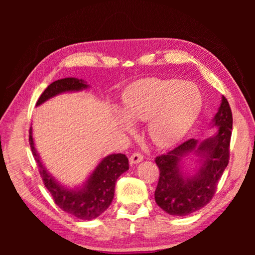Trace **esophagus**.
Here are the masks:
<instances>
[{"instance_id":"esophagus-1","label":"esophagus","mask_w":255,"mask_h":255,"mask_svg":"<svg viewBox=\"0 0 255 255\" xmlns=\"http://www.w3.org/2000/svg\"><path fill=\"white\" fill-rule=\"evenodd\" d=\"M143 158H144L143 154H140V153L137 152V153H133L131 155L130 158H129V161H130L131 164H137V163H139V162L143 161Z\"/></svg>"}]
</instances>
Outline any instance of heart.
<instances>
[{"instance_id":"b5f03b06","label":"heart","mask_w":255,"mask_h":255,"mask_svg":"<svg viewBox=\"0 0 255 255\" xmlns=\"http://www.w3.org/2000/svg\"><path fill=\"white\" fill-rule=\"evenodd\" d=\"M123 99L125 117L130 123L148 122L147 135L158 147H169L182 139L201 110L197 86L179 80L137 81L128 86Z\"/></svg>"}]
</instances>
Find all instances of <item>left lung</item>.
Segmentation results:
<instances>
[{
  "label": "left lung",
  "mask_w": 255,
  "mask_h": 255,
  "mask_svg": "<svg viewBox=\"0 0 255 255\" xmlns=\"http://www.w3.org/2000/svg\"><path fill=\"white\" fill-rule=\"evenodd\" d=\"M214 125L218 131L213 137L200 143L191 138L155 158L159 170L155 201L165 213L187 216L213 199L218 181L230 161L233 116L225 97L215 116ZM189 152H196L203 158L200 171L190 177L183 173L179 165L180 159Z\"/></svg>",
  "instance_id": "1"
}]
</instances>
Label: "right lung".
<instances>
[{"label":"right lung","mask_w":255,"mask_h":255,"mask_svg":"<svg viewBox=\"0 0 255 255\" xmlns=\"http://www.w3.org/2000/svg\"><path fill=\"white\" fill-rule=\"evenodd\" d=\"M88 86L86 82L75 79V77H66V79L55 81L42 92L36 106H40L41 103L59 93L81 91ZM29 144L33 157L38 164V170H39L45 187L48 189L55 204L67 214L82 221H91L97 218L110 206L114 199L117 179L129 169L126 155L111 154L98 164L83 187L71 190L60 185L42 165L39 155L34 148L31 128L29 130Z\"/></svg>","instance_id":"right-lung-1"}]
</instances>
